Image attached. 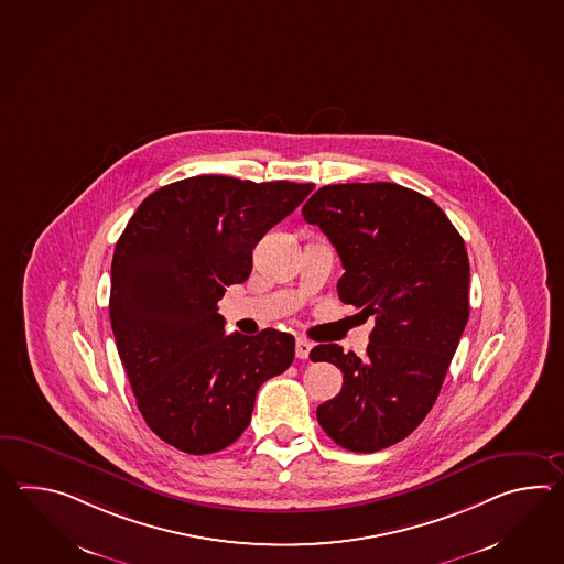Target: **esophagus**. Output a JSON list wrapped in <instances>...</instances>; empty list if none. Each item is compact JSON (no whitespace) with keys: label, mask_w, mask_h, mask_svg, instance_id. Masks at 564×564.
Returning <instances> with one entry per match:
<instances>
[{"label":"esophagus","mask_w":564,"mask_h":564,"mask_svg":"<svg viewBox=\"0 0 564 564\" xmlns=\"http://www.w3.org/2000/svg\"><path fill=\"white\" fill-rule=\"evenodd\" d=\"M313 344L310 339L297 338L295 341V356L300 358V360H307L310 358V351H312Z\"/></svg>","instance_id":"1"}]
</instances>
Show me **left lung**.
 <instances>
[{
  "label": "left lung",
  "mask_w": 564,
  "mask_h": 564,
  "mask_svg": "<svg viewBox=\"0 0 564 564\" xmlns=\"http://www.w3.org/2000/svg\"><path fill=\"white\" fill-rule=\"evenodd\" d=\"M336 247L339 300L375 317L366 356L319 344L310 358L344 372L317 421L344 449L375 453L409 437L437 401L469 317V259L449 218L390 182L334 184L301 208Z\"/></svg>",
  "instance_id": "left-lung-1"
}]
</instances>
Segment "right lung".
I'll return each instance as SVG.
<instances>
[{"mask_svg": "<svg viewBox=\"0 0 564 564\" xmlns=\"http://www.w3.org/2000/svg\"><path fill=\"white\" fill-rule=\"evenodd\" d=\"M313 188L194 175L155 189L117 240L109 300L117 350L139 413L175 449L206 455L235 443L261 384L293 362L291 334L226 336L216 303L249 279L257 242Z\"/></svg>", "mask_w": 564, "mask_h": 564, "instance_id": "obj_1", "label": "right lung"}]
</instances>
